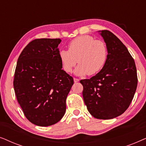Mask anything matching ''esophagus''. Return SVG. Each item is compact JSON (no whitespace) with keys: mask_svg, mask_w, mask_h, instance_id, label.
Masks as SVG:
<instances>
[{"mask_svg":"<svg viewBox=\"0 0 146 146\" xmlns=\"http://www.w3.org/2000/svg\"><path fill=\"white\" fill-rule=\"evenodd\" d=\"M74 82H79V79L74 78Z\"/></svg>","mask_w":146,"mask_h":146,"instance_id":"1","label":"esophagus"}]
</instances>
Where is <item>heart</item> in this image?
Listing matches in <instances>:
<instances>
[{
    "mask_svg": "<svg viewBox=\"0 0 146 146\" xmlns=\"http://www.w3.org/2000/svg\"><path fill=\"white\" fill-rule=\"evenodd\" d=\"M108 54L106 44L89 35L75 38L69 43L68 50L61 49L58 52L66 72L70 73L77 62L80 64L75 70L78 76H92L99 72L106 63Z\"/></svg>",
    "mask_w": 146,
    "mask_h": 146,
    "instance_id": "1",
    "label": "heart"
}]
</instances>
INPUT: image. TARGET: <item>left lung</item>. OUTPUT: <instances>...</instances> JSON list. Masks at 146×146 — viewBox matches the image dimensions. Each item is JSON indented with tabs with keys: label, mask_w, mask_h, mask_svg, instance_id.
Instances as JSON below:
<instances>
[{
	"label": "left lung",
	"mask_w": 146,
	"mask_h": 146,
	"mask_svg": "<svg viewBox=\"0 0 146 146\" xmlns=\"http://www.w3.org/2000/svg\"><path fill=\"white\" fill-rule=\"evenodd\" d=\"M108 48L106 63L100 72L80 81L88 110L97 119L122 114L130 105L137 85L134 60L125 46L110 31H100Z\"/></svg>",
	"instance_id": "left-lung-1"
}]
</instances>
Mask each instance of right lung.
<instances>
[{
	"label": "right lung",
	"instance_id": "right-lung-1",
	"mask_svg": "<svg viewBox=\"0 0 146 146\" xmlns=\"http://www.w3.org/2000/svg\"><path fill=\"white\" fill-rule=\"evenodd\" d=\"M60 38L35 39L18 58L13 85L18 102L34 124H55L66 112V100L74 79L62 69Z\"/></svg>",
	"mask_w": 146,
	"mask_h": 146
}]
</instances>
